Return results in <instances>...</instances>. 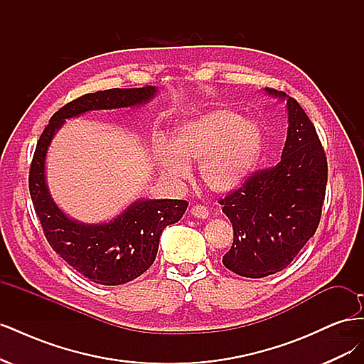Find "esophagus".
<instances>
[{
	"mask_svg": "<svg viewBox=\"0 0 364 364\" xmlns=\"http://www.w3.org/2000/svg\"><path fill=\"white\" fill-rule=\"evenodd\" d=\"M190 213H191L194 217H197V218H208V215H209L208 208L203 206V205H194V206H191Z\"/></svg>",
	"mask_w": 364,
	"mask_h": 364,
	"instance_id": "1",
	"label": "esophagus"
}]
</instances>
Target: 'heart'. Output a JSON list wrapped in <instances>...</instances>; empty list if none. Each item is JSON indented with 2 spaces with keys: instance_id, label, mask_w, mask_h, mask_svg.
<instances>
[{
  "instance_id": "1",
  "label": "heart",
  "mask_w": 364,
  "mask_h": 364,
  "mask_svg": "<svg viewBox=\"0 0 364 364\" xmlns=\"http://www.w3.org/2000/svg\"><path fill=\"white\" fill-rule=\"evenodd\" d=\"M262 151V130L253 119L229 109L186 119L174 129L170 146L158 141L153 158L168 179H183L199 164V178L214 193H230L255 170Z\"/></svg>"
}]
</instances>
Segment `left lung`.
<instances>
[{
    "instance_id": "left-lung-1",
    "label": "left lung",
    "mask_w": 364,
    "mask_h": 364,
    "mask_svg": "<svg viewBox=\"0 0 364 364\" xmlns=\"http://www.w3.org/2000/svg\"><path fill=\"white\" fill-rule=\"evenodd\" d=\"M287 98L289 130L281 161L255 171L220 200L234 228L225 267L240 277L264 278L284 270L306 245L321 222L328 164L311 119L294 98Z\"/></svg>"
}]
</instances>
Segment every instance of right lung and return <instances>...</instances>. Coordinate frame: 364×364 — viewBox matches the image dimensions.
Instances as JSON below:
<instances>
[{"label": "right lung", "instance_id": "add662e5", "mask_svg": "<svg viewBox=\"0 0 364 364\" xmlns=\"http://www.w3.org/2000/svg\"><path fill=\"white\" fill-rule=\"evenodd\" d=\"M155 86L106 90L85 94L60 107L43 129L31 161L28 188L35 211L53 250L85 278L102 285L134 281L156 258L159 238L168 225L178 223L188 202L142 199L107 223L87 225L70 218L54 203L46 182V159L53 136L65 119L90 111L134 107L156 95Z\"/></svg>", "mask_w": 364, "mask_h": 364}]
</instances>
